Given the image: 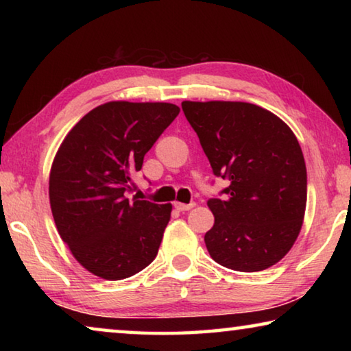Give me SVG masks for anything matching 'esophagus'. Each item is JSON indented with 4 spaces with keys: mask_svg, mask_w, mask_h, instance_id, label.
<instances>
[{
    "mask_svg": "<svg viewBox=\"0 0 351 351\" xmlns=\"http://www.w3.org/2000/svg\"><path fill=\"white\" fill-rule=\"evenodd\" d=\"M192 207H195V203H190V204H184V203H175V209L180 210V212H186L190 210Z\"/></svg>",
    "mask_w": 351,
    "mask_h": 351,
    "instance_id": "1",
    "label": "esophagus"
}]
</instances>
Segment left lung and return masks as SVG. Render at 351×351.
<instances>
[{"instance_id": "obj_1", "label": "left lung", "mask_w": 351, "mask_h": 351, "mask_svg": "<svg viewBox=\"0 0 351 351\" xmlns=\"http://www.w3.org/2000/svg\"><path fill=\"white\" fill-rule=\"evenodd\" d=\"M182 111L215 176L229 181L204 235L224 268L257 272L293 247L306 207V167L299 141L282 119L246 102H182Z\"/></svg>"}]
</instances>
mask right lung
<instances>
[{
    "mask_svg": "<svg viewBox=\"0 0 351 351\" xmlns=\"http://www.w3.org/2000/svg\"><path fill=\"white\" fill-rule=\"evenodd\" d=\"M180 106L108 102L63 139L49 175V203L62 240L91 274L122 280L156 257L171 204L130 199L132 176Z\"/></svg>",
    "mask_w": 351,
    "mask_h": 351,
    "instance_id": "1",
    "label": "right lung"
}]
</instances>
